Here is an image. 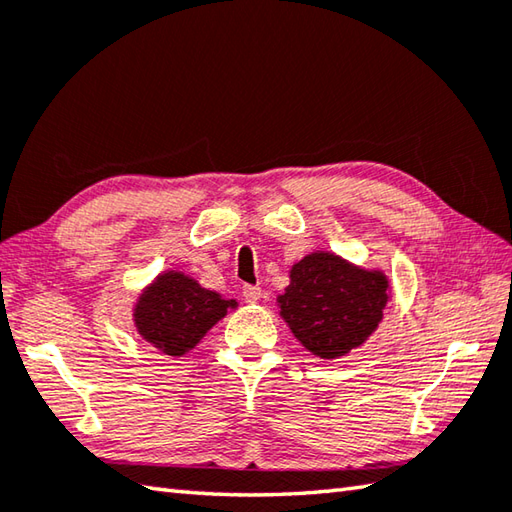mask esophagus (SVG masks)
<instances>
[{
    "label": "esophagus",
    "instance_id": "obj_1",
    "mask_svg": "<svg viewBox=\"0 0 512 512\" xmlns=\"http://www.w3.org/2000/svg\"><path fill=\"white\" fill-rule=\"evenodd\" d=\"M244 299H246L248 304H257L259 299H262V288H259V286H253V284L244 286Z\"/></svg>",
    "mask_w": 512,
    "mask_h": 512
}]
</instances>
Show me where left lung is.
I'll use <instances>...</instances> for the list:
<instances>
[{
	"mask_svg": "<svg viewBox=\"0 0 512 512\" xmlns=\"http://www.w3.org/2000/svg\"><path fill=\"white\" fill-rule=\"evenodd\" d=\"M288 277L290 284L277 295L279 315L315 357H346L382 324L390 302L384 270L315 250L290 266Z\"/></svg>",
	"mask_w": 512,
	"mask_h": 512,
	"instance_id": "obj_1",
	"label": "left lung"
}]
</instances>
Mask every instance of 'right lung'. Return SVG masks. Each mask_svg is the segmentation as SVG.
Instances as JSON below:
<instances>
[{
	"label": "right lung",
	"mask_w": 512,
	"mask_h": 512,
	"mask_svg": "<svg viewBox=\"0 0 512 512\" xmlns=\"http://www.w3.org/2000/svg\"><path fill=\"white\" fill-rule=\"evenodd\" d=\"M239 304L208 290L182 270H162L133 306L139 337L168 357H184Z\"/></svg>",
	"instance_id": "obj_1"
}]
</instances>
